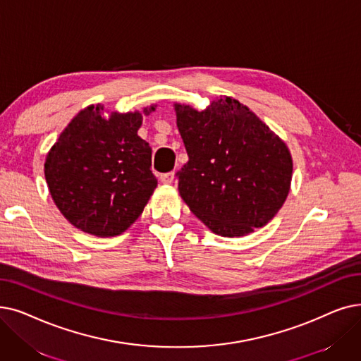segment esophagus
Listing matches in <instances>:
<instances>
[{
    "label": "esophagus",
    "instance_id": "34e87169",
    "mask_svg": "<svg viewBox=\"0 0 361 361\" xmlns=\"http://www.w3.org/2000/svg\"><path fill=\"white\" fill-rule=\"evenodd\" d=\"M174 177H176L174 172H168V174H162L161 176V181L164 184H171L172 181H174Z\"/></svg>",
    "mask_w": 361,
    "mask_h": 361
}]
</instances>
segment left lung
Masks as SVG:
<instances>
[{"mask_svg":"<svg viewBox=\"0 0 361 361\" xmlns=\"http://www.w3.org/2000/svg\"><path fill=\"white\" fill-rule=\"evenodd\" d=\"M189 162L178 192L212 233L242 238L270 223L290 190L292 156L239 100L219 96L205 111L174 103Z\"/></svg>","mask_w":361,"mask_h":361,"instance_id":"8db88e82","label":"left lung"}]
</instances>
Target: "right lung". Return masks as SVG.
<instances>
[{
	"label": "right lung",
	"mask_w": 361,
	"mask_h": 361,
	"mask_svg": "<svg viewBox=\"0 0 361 361\" xmlns=\"http://www.w3.org/2000/svg\"><path fill=\"white\" fill-rule=\"evenodd\" d=\"M156 106L106 116L103 104H90L61 131L45 156L44 174L72 226L114 238L142 215L158 181L150 171L152 149L137 133Z\"/></svg>",
	"instance_id": "1"
}]
</instances>
